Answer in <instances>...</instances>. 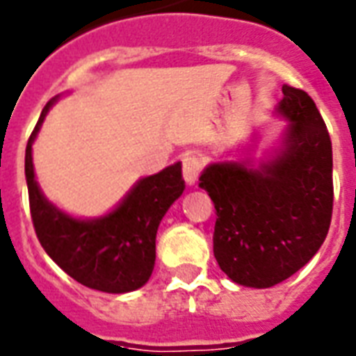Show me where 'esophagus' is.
Masks as SVG:
<instances>
[{
	"label": "esophagus",
	"instance_id": "34e87169",
	"mask_svg": "<svg viewBox=\"0 0 356 356\" xmlns=\"http://www.w3.org/2000/svg\"><path fill=\"white\" fill-rule=\"evenodd\" d=\"M200 172H202V164H200V160H197L194 154H184L183 156V177L188 186H192V184L197 183Z\"/></svg>",
	"mask_w": 356,
	"mask_h": 356
}]
</instances>
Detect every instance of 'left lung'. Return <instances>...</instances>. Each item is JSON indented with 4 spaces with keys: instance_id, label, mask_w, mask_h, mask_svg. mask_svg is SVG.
<instances>
[{
    "instance_id": "obj_1",
    "label": "left lung",
    "mask_w": 356,
    "mask_h": 356,
    "mask_svg": "<svg viewBox=\"0 0 356 356\" xmlns=\"http://www.w3.org/2000/svg\"><path fill=\"white\" fill-rule=\"evenodd\" d=\"M280 145L252 159L213 162L200 186L216 209L213 250L235 284L265 289L287 280L321 248L332 216V143L316 102L282 88Z\"/></svg>"
}]
</instances>
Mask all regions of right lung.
<instances>
[{
	"instance_id": "1",
	"label": "right lung",
	"mask_w": 356,
	"mask_h": 356,
	"mask_svg": "<svg viewBox=\"0 0 356 356\" xmlns=\"http://www.w3.org/2000/svg\"><path fill=\"white\" fill-rule=\"evenodd\" d=\"M40 113L26 147V181L35 233L48 256L81 286L104 293H129L147 284L156 257V232L168 209L184 190L181 162L140 179L113 211L99 218H76L42 194L33 168V142Z\"/></svg>"
}]
</instances>
